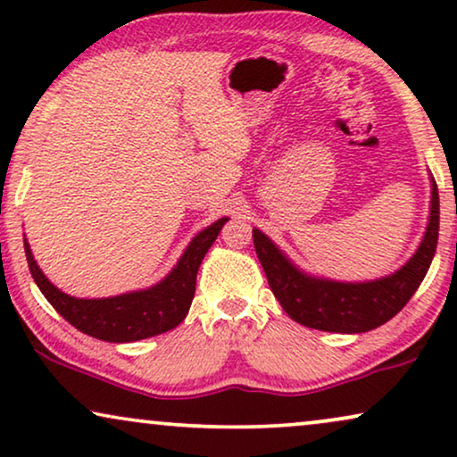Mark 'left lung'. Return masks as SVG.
I'll use <instances>...</instances> for the list:
<instances>
[{
  "label": "left lung",
  "mask_w": 457,
  "mask_h": 457,
  "mask_svg": "<svg viewBox=\"0 0 457 457\" xmlns=\"http://www.w3.org/2000/svg\"><path fill=\"white\" fill-rule=\"evenodd\" d=\"M439 239V191L433 180L427 233L408 264L391 277L368 283H337L316 278L293 266L285 253L253 228V247L268 285L293 320L328 333H366L391 320L414 295L433 262Z\"/></svg>",
  "instance_id": "left-lung-1"
}]
</instances>
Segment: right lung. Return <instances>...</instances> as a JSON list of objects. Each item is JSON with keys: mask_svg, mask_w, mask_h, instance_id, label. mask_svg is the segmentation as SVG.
<instances>
[{"mask_svg": "<svg viewBox=\"0 0 457 457\" xmlns=\"http://www.w3.org/2000/svg\"><path fill=\"white\" fill-rule=\"evenodd\" d=\"M227 220L228 218H220L208 228H204L185 249L183 258L179 260L174 270L158 285L105 299H79L66 295L58 287L49 283L41 268L37 266L27 239H24V253H27L29 270L33 274L37 287L64 320L71 322L80 333L96 337V339L130 343L166 333L185 320L193 295H195L199 264Z\"/></svg>", "mask_w": 457, "mask_h": 457, "instance_id": "1", "label": "right lung"}]
</instances>
